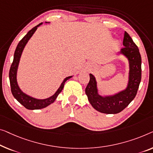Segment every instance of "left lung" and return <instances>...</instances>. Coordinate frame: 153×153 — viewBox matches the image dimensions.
Returning <instances> with one entry per match:
<instances>
[{"mask_svg": "<svg viewBox=\"0 0 153 153\" xmlns=\"http://www.w3.org/2000/svg\"><path fill=\"white\" fill-rule=\"evenodd\" d=\"M124 47L120 53L126 57L129 62V78L126 88L111 96L98 94L95 77L90 74L89 82L85 93L90 104L95 110L106 114H116L124 110L136 96L142 78V58L137 45L126 31L123 40Z\"/></svg>", "mask_w": 153, "mask_h": 153, "instance_id": "8db88e82", "label": "left lung"}]
</instances>
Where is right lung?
<instances>
[{
	"label": "right lung",
	"instance_id": "1",
	"mask_svg": "<svg viewBox=\"0 0 153 153\" xmlns=\"http://www.w3.org/2000/svg\"><path fill=\"white\" fill-rule=\"evenodd\" d=\"M42 23L41 22L37 26L34 27L33 28L31 29L30 31L27 33L25 36L22 38V39L20 41L17 45L16 49L15 50L14 56H13V62L11 64L10 73H9V77H10V86H11V91L12 93V95L17 100L18 102H20L22 106L25 107L26 108L29 109V110H36V109H40L49 106V104L53 103V102L56 100V99L58 97L62 90L64 88V85H65V82L71 78L72 76H69L64 79L63 82L61 84L60 87L55 94L52 95L51 97H49V98L44 99V100H38L33 97L29 96V95H26L22 91L20 90L19 86L18 85L17 79H16V74H17V69L18 67V64L20 62V58L21 56V54L22 53L25 47L26 44L28 42V40L30 39L31 36L35 32L36 29Z\"/></svg>",
	"mask_w": 153,
	"mask_h": 153
}]
</instances>
